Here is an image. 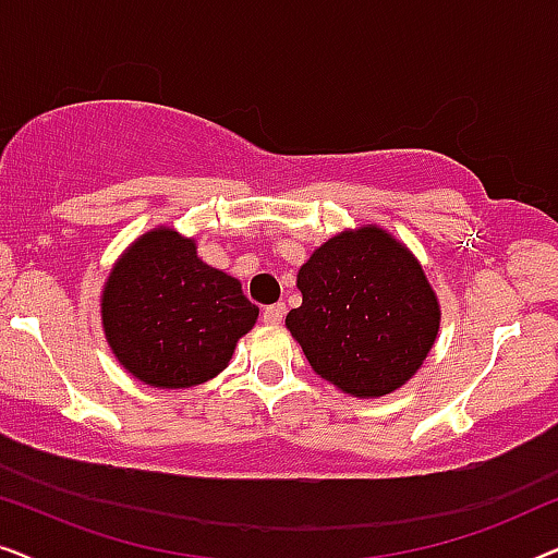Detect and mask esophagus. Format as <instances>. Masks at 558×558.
<instances>
[{
    "instance_id": "obj_1",
    "label": "esophagus",
    "mask_w": 558,
    "mask_h": 558,
    "mask_svg": "<svg viewBox=\"0 0 558 558\" xmlns=\"http://www.w3.org/2000/svg\"><path fill=\"white\" fill-rule=\"evenodd\" d=\"M284 315H287V304L277 302V304H271V307H266L262 317H264L266 325H281Z\"/></svg>"
}]
</instances>
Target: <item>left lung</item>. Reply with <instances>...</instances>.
<instances>
[{
  "label": "left lung",
  "instance_id": "left-lung-1",
  "mask_svg": "<svg viewBox=\"0 0 558 558\" xmlns=\"http://www.w3.org/2000/svg\"><path fill=\"white\" fill-rule=\"evenodd\" d=\"M287 315L312 371L357 399L401 388L429 355L439 302L416 256L378 226L342 231L296 274Z\"/></svg>",
  "mask_w": 558,
  "mask_h": 558
}]
</instances>
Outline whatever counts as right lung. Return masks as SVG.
I'll return each mask as SVG.
<instances>
[{"mask_svg":"<svg viewBox=\"0 0 558 558\" xmlns=\"http://www.w3.org/2000/svg\"><path fill=\"white\" fill-rule=\"evenodd\" d=\"M258 307L241 281L197 256L193 239L159 226L129 246L104 284L101 319L117 361L155 388L216 378Z\"/></svg>","mask_w":558,"mask_h":558,"instance_id":"add662e5","label":"right lung"}]
</instances>
